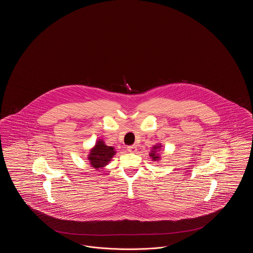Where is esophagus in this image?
<instances>
[{"label":"esophagus","instance_id":"1","mask_svg":"<svg viewBox=\"0 0 253 253\" xmlns=\"http://www.w3.org/2000/svg\"><path fill=\"white\" fill-rule=\"evenodd\" d=\"M127 150H128V152L132 153V154L137 152V149H136V147H135L134 145H132V146H128V147H127Z\"/></svg>","mask_w":253,"mask_h":253}]
</instances>
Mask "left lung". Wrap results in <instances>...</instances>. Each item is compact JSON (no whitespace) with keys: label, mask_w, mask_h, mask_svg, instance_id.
Instances as JSON below:
<instances>
[{"label":"left lung","mask_w":253,"mask_h":253,"mask_svg":"<svg viewBox=\"0 0 253 253\" xmlns=\"http://www.w3.org/2000/svg\"><path fill=\"white\" fill-rule=\"evenodd\" d=\"M161 147H162V145L161 144H157L155 145L153 148H152V151H151V153L149 154V156L150 157L152 158V160L153 161H159L160 160V156H159V154H158V152L160 151V149H161Z\"/></svg>","instance_id":"1"}]
</instances>
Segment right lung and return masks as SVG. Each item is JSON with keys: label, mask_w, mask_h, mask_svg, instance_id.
Returning a JSON list of instances; mask_svg holds the SVG:
<instances>
[{"label": "right lung", "mask_w": 253, "mask_h": 253, "mask_svg": "<svg viewBox=\"0 0 253 253\" xmlns=\"http://www.w3.org/2000/svg\"><path fill=\"white\" fill-rule=\"evenodd\" d=\"M116 153L114 147L107 146L102 139H98L95 146L90 150L87 158L93 168L101 170L103 167L108 165Z\"/></svg>", "instance_id": "obj_1"}]
</instances>
